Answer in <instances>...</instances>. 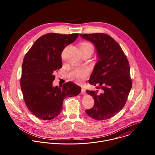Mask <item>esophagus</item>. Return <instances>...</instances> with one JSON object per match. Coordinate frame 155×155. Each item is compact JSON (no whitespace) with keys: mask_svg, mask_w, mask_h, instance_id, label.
I'll list each match as a JSON object with an SVG mask.
<instances>
[{"mask_svg":"<svg viewBox=\"0 0 155 155\" xmlns=\"http://www.w3.org/2000/svg\"><path fill=\"white\" fill-rule=\"evenodd\" d=\"M85 92H86V91H85V89L84 88H83V87H82V89H81V94H85Z\"/></svg>","mask_w":155,"mask_h":155,"instance_id":"obj_1","label":"esophagus"}]
</instances>
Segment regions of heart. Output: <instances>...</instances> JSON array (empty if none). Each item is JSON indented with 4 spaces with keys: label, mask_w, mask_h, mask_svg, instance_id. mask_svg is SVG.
Wrapping results in <instances>:
<instances>
[{
    "label": "heart",
    "mask_w": 155,
    "mask_h": 155,
    "mask_svg": "<svg viewBox=\"0 0 155 155\" xmlns=\"http://www.w3.org/2000/svg\"><path fill=\"white\" fill-rule=\"evenodd\" d=\"M80 48H86L91 49L92 51L94 47L92 45L89 43H83L81 45ZM88 70L87 68H74L69 73V77L70 79L75 81L77 83L82 82L88 75Z\"/></svg>",
    "instance_id": "b5f03b06"
}]
</instances>
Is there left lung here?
Returning <instances> with one entry per match:
<instances>
[{"mask_svg":"<svg viewBox=\"0 0 155 155\" xmlns=\"http://www.w3.org/2000/svg\"><path fill=\"white\" fill-rule=\"evenodd\" d=\"M80 36L95 45L98 58L89 83L98 85L103 90L99 95L98 90L87 91L93 97L94 105L85 112L95 120L110 119L122 109L132 88L129 62L119 44L110 36L98 33Z\"/></svg>","mask_w":155,"mask_h":155,"instance_id":"1","label":"left lung"}]
</instances>
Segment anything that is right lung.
<instances>
[{
  "label": "right lung",
  "mask_w": 155,
  "mask_h": 155,
  "mask_svg": "<svg viewBox=\"0 0 155 155\" xmlns=\"http://www.w3.org/2000/svg\"><path fill=\"white\" fill-rule=\"evenodd\" d=\"M78 33H50L38 38L25 54L22 64L20 85L24 102L35 116L51 120L62 111L66 97L80 94L81 88L68 82L52 87L54 73L62 67L61 53L78 38Z\"/></svg>",
  "instance_id": "add662e5"
}]
</instances>
